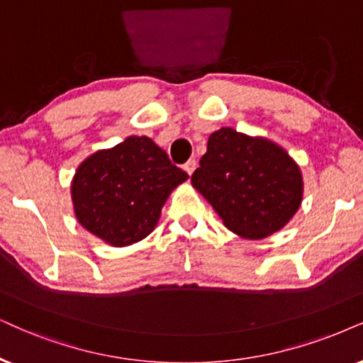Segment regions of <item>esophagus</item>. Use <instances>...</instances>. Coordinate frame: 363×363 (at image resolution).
<instances>
[{
    "instance_id": "1",
    "label": "esophagus",
    "mask_w": 363,
    "mask_h": 363,
    "mask_svg": "<svg viewBox=\"0 0 363 363\" xmlns=\"http://www.w3.org/2000/svg\"><path fill=\"white\" fill-rule=\"evenodd\" d=\"M194 169H196V160H187V162L184 164V171L189 174V176L194 172Z\"/></svg>"
}]
</instances>
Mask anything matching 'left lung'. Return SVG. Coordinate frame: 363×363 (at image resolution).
<instances>
[{
  "mask_svg": "<svg viewBox=\"0 0 363 363\" xmlns=\"http://www.w3.org/2000/svg\"><path fill=\"white\" fill-rule=\"evenodd\" d=\"M224 226L245 240H263L286 226L303 199L300 166L281 145L223 127L191 177Z\"/></svg>",
  "mask_w": 363,
  "mask_h": 363,
  "instance_id": "left-lung-1",
  "label": "left lung"
}]
</instances>
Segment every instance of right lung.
<instances>
[{"label": "right lung", "instance_id": "right-lung-1", "mask_svg": "<svg viewBox=\"0 0 363 363\" xmlns=\"http://www.w3.org/2000/svg\"><path fill=\"white\" fill-rule=\"evenodd\" d=\"M187 179L152 139L130 135L77 167L70 187L75 218L107 245L130 246L154 231L167 197Z\"/></svg>", "mask_w": 363, "mask_h": 363}]
</instances>
